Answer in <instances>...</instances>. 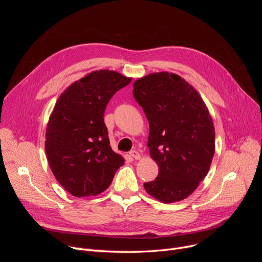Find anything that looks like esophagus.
<instances>
[{
	"label": "esophagus",
	"mask_w": 262,
	"mask_h": 262,
	"mask_svg": "<svg viewBox=\"0 0 262 262\" xmlns=\"http://www.w3.org/2000/svg\"><path fill=\"white\" fill-rule=\"evenodd\" d=\"M129 155H130L132 158H134V160H140V157H141L140 153L138 152V150H136V149L130 150V152H129Z\"/></svg>",
	"instance_id": "esophagus-1"
}]
</instances>
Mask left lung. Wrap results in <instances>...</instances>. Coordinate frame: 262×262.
<instances>
[{
    "label": "left lung",
    "instance_id": "obj_1",
    "mask_svg": "<svg viewBox=\"0 0 262 262\" xmlns=\"http://www.w3.org/2000/svg\"><path fill=\"white\" fill-rule=\"evenodd\" d=\"M132 93L148 120L147 146L158 165L144 188L164 203L184 200L207 176L215 150L208 108L192 86L168 72L139 78Z\"/></svg>",
    "mask_w": 262,
    "mask_h": 262
}]
</instances>
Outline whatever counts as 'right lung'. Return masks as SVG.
<instances>
[{
  "mask_svg": "<svg viewBox=\"0 0 262 262\" xmlns=\"http://www.w3.org/2000/svg\"><path fill=\"white\" fill-rule=\"evenodd\" d=\"M131 78L100 70L61 94L46 133V153L59 184L74 196L96 195L110 186L124 160L110 147L104 114Z\"/></svg>",
  "mask_w": 262,
  "mask_h": 262,
  "instance_id": "1",
  "label": "right lung"
}]
</instances>
